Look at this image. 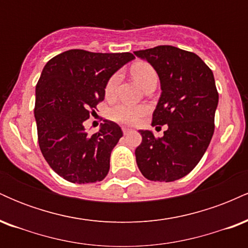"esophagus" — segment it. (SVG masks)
Returning <instances> with one entry per match:
<instances>
[{
	"instance_id": "34e87169",
	"label": "esophagus",
	"mask_w": 248,
	"mask_h": 248,
	"mask_svg": "<svg viewBox=\"0 0 248 248\" xmlns=\"http://www.w3.org/2000/svg\"><path fill=\"white\" fill-rule=\"evenodd\" d=\"M132 130L133 129H130V128H128V127H122V132H124V135H127V134L132 132Z\"/></svg>"
}]
</instances>
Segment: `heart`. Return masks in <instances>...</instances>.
<instances>
[{
	"label": "heart",
	"mask_w": 248,
	"mask_h": 248,
	"mask_svg": "<svg viewBox=\"0 0 248 248\" xmlns=\"http://www.w3.org/2000/svg\"><path fill=\"white\" fill-rule=\"evenodd\" d=\"M133 78L142 88H144L150 82L157 81V73L150 64L148 62H136L130 69ZM121 79V73L115 72L109 77L105 86V94L112 96L114 94L116 87ZM147 113V108L144 106H132L127 104H118L108 110V118L112 121L121 124H134Z\"/></svg>",
	"instance_id": "obj_1"
}]
</instances>
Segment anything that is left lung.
Listing matches in <instances>:
<instances>
[{"label":"left lung","mask_w":248,"mask_h":248,"mask_svg":"<svg viewBox=\"0 0 248 248\" xmlns=\"http://www.w3.org/2000/svg\"><path fill=\"white\" fill-rule=\"evenodd\" d=\"M134 53L149 62L160 77L162 93L152 124L168 126L162 138L140 130L136 163L149 181H177L197 166L215 132L219 96L213 73L196 53L171 45Z\"/></svg>","instance_id":"obj_1"}]
</instances>
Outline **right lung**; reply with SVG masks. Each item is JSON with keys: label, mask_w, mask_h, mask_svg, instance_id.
<instances>
[{"label": "right lung", "mask_w": 248, "mask_h": 248, "mask_svg": "<svg viewBox=\"0 0 248 248\" xmlns=\"http://www.w3.org/2000/svg\"><path fill=\"white\" fill-rule=\"evenodd\" d=\"M135 58L133 53H96L73 49L50 59L36 85L35 119L41 152L49 166L71 183L100 182L122 130L105 120L88 134L84 122L105 99L109 77Z\"/></svg>", "instance_id": "1"}]
</instances>
